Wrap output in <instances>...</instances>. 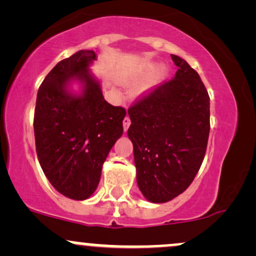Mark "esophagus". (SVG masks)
Masks as SVG:
<instances>
[{"mask_svg":"<svg viewBox=\"0 0 256 256\" xmlns=\"http://www.w3.org/2000/svg\"><path fill=\"white\" fill-rule=\"evenodd\" d=\"M130 125H131L130 116H126L125 118H124V120H122V126H124V130H125V131H128V128H130Z\"/></svg>","mask_w":256,"mask_h":256,"instance_id":"obj_1","label":"esophagus"}]
</instances>
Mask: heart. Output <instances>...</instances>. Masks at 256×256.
<instances>
[{"instance_id": "heart-1", "label": "heart", "mask_w": 256, "mask_h": 256, "mask_svg": "<svg viewBox=\"0 0 256 256\" xmlns=\"http://www.w3.org/2000/svg\"><path fill=\"white\" fill-rule=\"evenodd\" d=\"M156 72V66L155 64H146L140 67L136 72H134L128 77L125 78V84L132 88H140L144 85L149 78Z\"/></svg>"}]
</instances>
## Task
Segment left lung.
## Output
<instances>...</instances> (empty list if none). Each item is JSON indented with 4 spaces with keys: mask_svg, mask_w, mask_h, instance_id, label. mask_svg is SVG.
<instances>
[{
    "mask_svg": "<svg viewBox=\"0 0 256 256\" xmlns=\"http://www.w3.org/2000/svg\"><path fill=\"white\" fill-rule=\"evenodd\" d=\"M174 78L152 88L128 108L137 184L144 198L164 204L198 174L210 136V96L198 73L171 55Z\"/></svg>",
    "mask_w": 256,
    "mask_h": 256,
    "instance_id": "left-lung-1",
    "label": "left lung"
}]
</instances>
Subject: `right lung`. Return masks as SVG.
Listing matches in <instances>:
<instances>
[{
  "label": "right lung",
  "mask_w": 256,
  "mask_h": 256,
  "mask_svg": "<svg viewBox=\"0 0 256 256\" xmlns=\"http://www.w3.org/2000/svg\"><path fill=\"white\" fill-rule=\"evenodd\" d=\"M92 50L64 58L44 78L37 94L34 128L38 161L52 186L72 200L89 198L98 188L102 165L122 136L125 108L106 101L90 74ZM84 84L77 96L66 88Z\"/></svg>",
  "instance_id": "obj_1"
}]
</instances>
